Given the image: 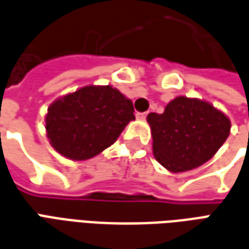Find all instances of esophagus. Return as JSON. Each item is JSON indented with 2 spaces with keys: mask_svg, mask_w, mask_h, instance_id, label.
<instances>
[{
  "mask_svg": "<svg viewBox=\"0 0 249 249\" xmlns=\"http://www.w3.org/2000/svg\"><path fill=\"white\" fill-rule=\"evenodd\" d=\"M146 116H148V112H137V113H136V117L139 120H144Z\"/></svg>",
  "mask_w": 249,
  "mask_h": 249,
  "instance_id": "1",
  "label": "esophagus"
}]
</instances>
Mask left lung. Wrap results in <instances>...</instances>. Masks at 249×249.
<instances>
[{"label":"left lung","instance_id":"left-lung-1","mask_svg":"<svg viewBox=\"0 0 249 249\" xmlns=\"http://www.w3.org/2000/svg\"><path fill=\"white\" fill-rule=\"evenodd\" d=\"M156 160L171 172H185L212 159L227 137L228 117L211 104L184 96L165 107L164 113H149Z\"/></svg>","mask_w":249,"mask_h":249}]
</instances>
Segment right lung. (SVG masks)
<instances>
[{"instance_id":"obj_1","label":"right lung","mask_w":249,"mask_h":249,"mask_svg":"<svg viewBox=\"0 0 249 249\" xmlns=\"http://www.w3.org/2000/svg\"><path fill=\"white\" fill-rule=\"evenodd\" d=\"M135 109L112 87H85L58 98L48 108L46 132L62 156L88 160L113 144Z\"/></svg>"}]
</instances>
